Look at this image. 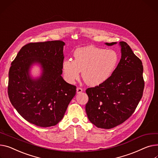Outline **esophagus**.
<instances>
[{
  "label": "esophagus",
  "instance_id": "esophagus-1",
  "mask_svg": "<svg viewBox=\"0 0 158 158\" xmlns=\"http://www.w3.org/2000/svg\"><path fill=\"white\" fill-rule=\"evenodd\" d=\"M76 91H77V93H81L82 91V89L81 88L78 87V88H77Z\"/></svg>",
  "mask_w": 158,
  "mask_h": 158
}]
</instances>
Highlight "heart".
Returning <instances> with one entry per match:
<instances>
[{
    "instance_id": "b5f03b06",
    "label": "heart",
    "mask_w": 158,
    "mask_h": 158,
    "mask_svg": "<svg viewBox=\"0 0 158 158\" xmlns=\"http://www.w3.org/2000/svg\"><path fill=\"white\" fill-rule=\"evenodd\" d=\"M74 60L66 59L62 64L65 79L73 83L82 72V79L90 86H97L107 81L112 74L119 61L118 53L89 46L77 49L73 52Z\"/></svg>"
}]
</instances>
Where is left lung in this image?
I'll use <instances>...</instances> for the list:
<instances>
[{"mask_svg": "<svg viewBox=\"0 0 158 158\" xmlns=\"http://www.w3.org/2000/svg\"><path fill=\"white\" fill-rule=\"evenodd\" d=\"M116 43H106L112 46ZM121 58L111 76L98 86L86 90V112L90 122L110 129L127 121L135 112L144 89L142 62L129 45L120 42Z\"/></svg>", "mask_w": 158, "mask_h": 158, "instance_id": "obj_1", "label": "left lung"}]
</instances>
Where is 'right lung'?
<instances>
[{
    "label": "right lung",
    "mask_w": 158,
    "mask_h": 158,
    "mask_svg": "<svg viewBox=\"0 0 158 158\" xmlns=\"http://www.w3.org/2000/svg\"><path fill=\"white\" fill-rule=\"evenodd\" d=\"M62 40L30 43L23 46L12 61L9 71V100L21 116L40 127L57 124L64 118L76 86L61 77L64 61ZM39 62L44 72L31 80L28 71Z\"/></svg>",
    "instance_id": "obj_1"
}]
</instances>
